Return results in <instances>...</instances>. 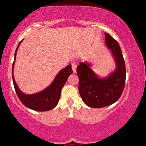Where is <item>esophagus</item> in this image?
Masks as SVG:
<instances>
[{"instance_id":"obj_1","label":"esophagus","mask_w":146,"mask_h":146,"mask_svg":"<svg viewBox=\"0 0 146 146\" xmlns=\"http://www.w3.org/2000/svg\"><path fill=\"white\" fill-rule=\"evenodd\" d=\"M71 68H72L73 73H76V63L73 62V63L71 64Z\"/></svg>"}]
</instances>
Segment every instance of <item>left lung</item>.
I'll return each mask as SVG.
<instances>
[{
	"mask_svg": "<svg viewBox=\"0 0 146 146\" xmlns=\"http://www.w3.org/2000/svg\"><path fill=\"white\" fill-rule=\"evenodd\" d=\"M104 35L106 45L116 62L114 72L108 77L100 78L87 62H80L76 68L80 97L86 105L93 108L106 107L117 102L122 95L125 82V61L119 44L110 34Z\"/></svg>",
	"mask_w": 146,
	"mask_h": 146,
	"instance_id": "8db88e82",
	"label": "left lung"
}]
</instances>
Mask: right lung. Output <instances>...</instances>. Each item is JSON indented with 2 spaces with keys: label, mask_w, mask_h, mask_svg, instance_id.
Instances as JSON below:
<instances>
[{
  "label": "right lung",
  "mask_w": 146,
  "mask_h": 146,
  "mask_svg": "<svg viewBox=\"0 0 146 146\" xmlns=\"http://www.w3.org/2000/svg\"><path fill=\"white\" fill-rule=\"evenodd\" d=\"M23 40H22L20 42L16 49L15 53L14 62L12 66V71H13L12 78H13V85L17 95L21 102L31 110L36 111H47L52 110L57 105L60 97L62 89L67 81L69 76L73 73L71 65L69 64L66 68L59 71L53 82L44 90L38 93L31 94V95L24 94L20 90L15 80L13 75V67L16 58L17 51Z\"/></svg>",
  "instance_id": "obj_1"
}]
</instances>
